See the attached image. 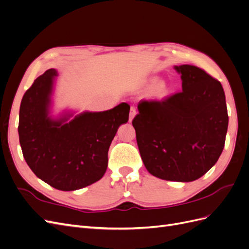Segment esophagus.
<instances>
[{"label":"esophagus","mask_w":249,"mask_h":249,"mask_svg":"<svg viewBox=\"0 0 249 249\" xmlns=\"http://www.w3.org/2000/svg\"><path fill=\"white\" fill-rule=\"evenodd\" d=\"M136 108H135V107H131V109H130V122H132V120H133V118L135 117V115H136Z\"/></svg>","instance_id":"34e87169"}]
</instances>
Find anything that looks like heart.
Wrapping results in <instances>:
<instances>
[{
	"instance_id": "heart-1",
	"label": "heart",
	"mask_w": 249,
	"mask_h": 249,
	"mask_svg": "<svg viewBox=\"0 0 249 249\" xmlns=\"http://www.w3.org/2000/svg\"><path fill=\"white\" fill-rule=\"evenodd\" d=\"M167 90H168V87L166 85V83L161 81V82H158L154 86L152 90V94L157 97H162L167 93Z\"/></svg>"
}]
</instances>
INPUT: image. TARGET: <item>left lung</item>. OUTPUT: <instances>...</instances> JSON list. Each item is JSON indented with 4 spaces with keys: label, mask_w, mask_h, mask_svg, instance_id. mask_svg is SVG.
Listing matches in <instances>:
<instances>
[{
    "label": "left lung",
    "mask_w": 249,
    "mask_h": 249,
    "mask_svg": "<svg viewBox=\"0 0 249 249\" xmlns=\"http://www.w3.org/2000/svg\"><path fill=\"white\" fill-rule=\"evenodd\" d=\"M182 91L161 101L141 100L132 124L150 175L192 182L219 159L229 115L221 83L194 65L176 66Z\"/></svg>",
    "instance_id": "left-lung-1"
}]
</instances>
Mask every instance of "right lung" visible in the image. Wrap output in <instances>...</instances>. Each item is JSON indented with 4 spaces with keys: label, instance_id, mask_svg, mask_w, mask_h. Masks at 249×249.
<instances>
[{
    "label": "right lung",
    "instance_id": "add662e5",
    "mask_svg": "<svg viewBox=\"0 0 249 249\" xmlns=\"http://www.w3.org/2000/svg\"><path fill=\"white\" fill-rule=\"evenodd\" d=\"M55 70L37 78L22 96L18 136L22 155L37 178L55 189L78 190L101 179L108 150L120 124L129 120L130 105L104 112H85L69 124L48 116Z\"/></svg>",
    "mask_w": 249,
    "mask_h": 249
}]
</instances>
